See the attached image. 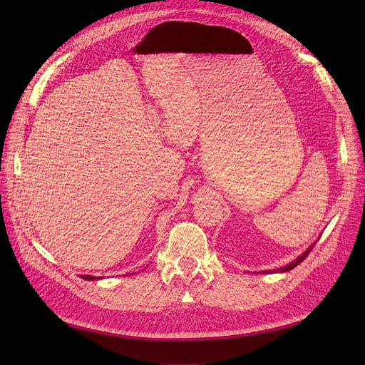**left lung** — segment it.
Listing matches in <instances>:
<instances>
[{
	"instance_id": "8db88e82",
	"label": "left lung",
	"mask_w": 365,
	"mask_h": 365,
	"mask_svg": "<svg viewBox=\"0 0 365 365\" xmlns=\"http://www.w3.org/2000/svg\"><path fill=\"white\" fill-rule=\"evenodd\" d=\"M314 245H315V242H314ZM314 245H311V247H309L303 254H302V256H298L294 262H291L289 264H286V267H283V268H280V269H277V271H275V272H286V271H291L292 268H295L297 267V264H300L306 257H307V254L309 252H311V250L314 248ZM263 274H264V271H263Z\"/></svg>"
}]
</instances>
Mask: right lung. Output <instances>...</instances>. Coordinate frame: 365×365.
I'll use <instances>...</instances> for the list:
<instances>
[{"label": "right lung", "mask_w": 365, "mask_h": 365, "mask_svg": "<svg viewBox=\"0 0 365 365\" xmlns=\"http://www.w3.org/2000/svg\"><path fill=\"white\" fill-rule=\"evenodd\" d=\"M82 279H85V280H96L94 275H82ZM97 279H101V277H97Z\"/></svg>", "instance_id": "add662e5"}]
</instances>
